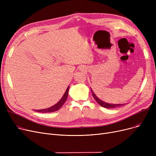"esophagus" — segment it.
<instances>
[{"label": "esophagus", "instance_id": "esophagus-1", "mask_svg": "<svg viewBox=\"0 0 156 156\" xmlns=\"http://www.w3.org/2000/svg\"><path fill=\"white\" fill-rule=\"evenodd\" d=\"M80 69H81V70H83V71H84L85 69H86V68H85V66H81V67L80 68Z\"/></svg>", "mask_w": 156, "mask_h": 156}]
</instances>
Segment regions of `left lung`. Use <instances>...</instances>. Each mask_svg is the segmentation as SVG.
<instances>
[{
    "instance_id": "obj_1",
    "label": "left lung",
    "mask_w": 156,
    "mask_h": 156,
    "mask_svg": "<svg viewBox=\"0 0 156 156\" xmlns=\"http://www.w3.org/2000/svg\"><path fill=\"white\" fill-rule=\"evenodd\" d=\"M91 90H92V95L94 98V99L96 101V102L99 104L100 105H101L102 107H104L105 108H108V109H112V108H118L119 106H122V105H124L125 104H109L107 102H105L101 100L100 99L98 98L96 95L94 94V91L92 90L91 88Z\"/></svg>"
}]
</instances>
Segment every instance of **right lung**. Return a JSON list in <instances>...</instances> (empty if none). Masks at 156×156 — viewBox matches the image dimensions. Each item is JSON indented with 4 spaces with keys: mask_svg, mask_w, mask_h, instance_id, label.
I'll return each mask as SVG.
<instances>
[{
    "mask_svg": "<svg viewBox=\"0 0 156 156\" xmlns=\"http://www.w3.org/2000/svg\"><path fill=\"white\" fill-rule=\"evenodd\" d=\"M69 86L68 87L66 90L65 93L64 94L63 96L62 97L61 99H60V101L57 102V104H55V105H54L53 106H51V107L47 108V109H40V110H36L35 111L37 112H42V113H47V112H54L56 111L57 110L60 109L62 106L63 105V104L65 103V102L66 101L67 98H68V92H69Z\"/></svg>",
    "mask_w": 156,
    "mask_h": 156,
    "instance_id": "add662e5",
    "label": "right lung"
}]
</instances>
